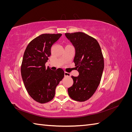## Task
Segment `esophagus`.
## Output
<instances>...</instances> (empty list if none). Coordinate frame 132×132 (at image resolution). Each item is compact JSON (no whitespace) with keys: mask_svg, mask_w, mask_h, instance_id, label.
<instances>
[{"mask_svg":"<svg viewBox=\"0 0 132 132\" xmlns=\"http://www.w3.org/2000/svg\"><path fill=\"white\" fill-rule=\"evenodd\" d=\"M64 76H65V77H70V74L69 73L64 72Z\"/></svg>","mask_w":132,"mask_h":132,"instance_id":"obj_1","label":"esophagus"}]
</instances>
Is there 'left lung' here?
<instances>
[{"label":"left lung","instance_id":"8db88e82","mask_svg":"<svg viewBox=\"0 0 132 132\" xmlns=\"http://www.w3.org/2000/svg\"><path fill=\"white\" fill-rule=\"evenodd\" d=\"M75 48V66L78 77L71 76L73 84L68 89L74 100L83 102L94 95L100 82L104 60L101 47L97 40L85 33L78 32L65 34Z\"/></svg>","mask_w":132,"mask_h":132}]
</instances>
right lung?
Listing matches in <instances>:
<instances>
[{
	"label": "right lung",
	"mask_w": 132,
	"mask_h": 132,
	"mask_svg": "<svg viewBox=\"0 0 132 132\" xmlns=\"http://www.w3.org/2000/svg\"><path fill=\"white\" fill-rule=\"evenodd\" d=\"M62 34H45L32 40L23 54L21 73L25 88L35 101L45 103L51 101L55 90L64 76L61 68L52 70L45 64L50 56L51 47Z\"/></svg>",
	"instance_id": "1"
}]
</instances>
